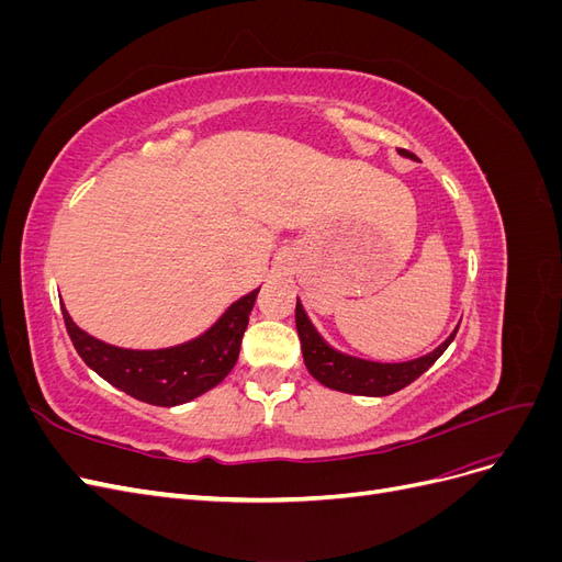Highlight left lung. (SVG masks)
<instances>
[{
	"label": "left lung",
	"instance_id": "8db88e82",
	"mask_svg": "<svg viewBox=\"0 0 562 562\" xmlns=\"http://www.w3.org/2000/svg\"><path fill=\"white\" fill-rule=\"evenodd\" d=\"M398 151L403 157L415 159L413 151L407 149H398ZM295 326L300 335L304 366H307V370L312 372V378L318 380L323 386L345 391V394H356V396H389L394 394V391H401L403 386L415 382L422 372H427L457 335L454 330L438 349H434L427 356H419L415 361L378 363V361L356 359V356H347L342 351L333 349L326 339L316 333L310 316L304 314L300 300L295 307Z\"/></svg>",
	"mask_w": 562,
	"mask_h": 562
}]
</instances>
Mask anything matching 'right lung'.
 Listing matches in <instances>:
<instances>
[{
	"mask_svg": "<svg viewBox=\"0 0 562 562\" xmlns=\"http://www.w3.org/2000/svg\"><path fill=\"white\" fill-rule=\"evenodd\" d=\"M258 293L260 288L236 300L217 318L215 326L196 339L155 351H135L100 342L77 326L63 304L60 307L67 335L83 363L112 386L126 391L128 396L149 405L171 407L206 394L229 375L239 359L241 339Z\"/></svg>",
	"mask_w": 562,
	"mask_h": 562,
	"instance_id": "add662e5",
	"label": "right lung"
}]
</instances>
